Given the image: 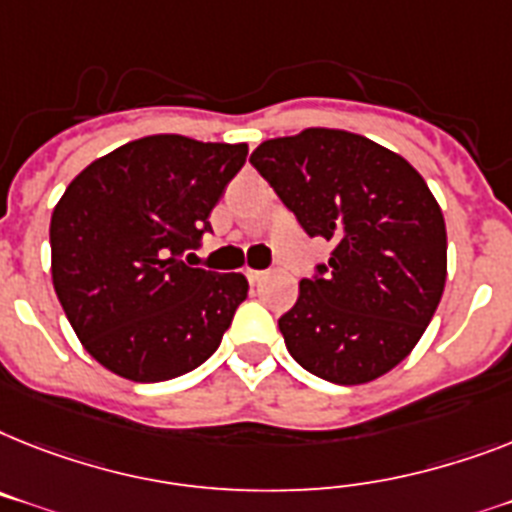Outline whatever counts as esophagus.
<instances>
[{"label":"esophagus","instance_id":"1","mask_svg":"<svg viewBox=\"0 0 512 512\" xmlns=\"http://www.w3.org/2000/svg\"><path fill=\"white\" fill-rule=\"evenodd\" d=\"M246 277H248V282H261L266 277V272H261V269H248Z\"/></svg>","mask_w":512,"mask_h":512}]
</instances>
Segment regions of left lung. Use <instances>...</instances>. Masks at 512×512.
Instances as JSON below:
<instances>
[{"mask_svg":"<svg viewBox=\"0 0 512 512\" xmlns=\"http://www.w3.org/2000/svg\"><path fill=\"white\" fill-rule=\"evenodd\" d=\"M251 164L308 238L335 246L280 316L290 356L335 384L395 369L447 277L445 217L424 177L395 151L329 128L264 141Z\"/></svg>","mask_w":512,"mask_h":512,"instance_id":"left-lung-1","label":"left lung"}]
</instances>
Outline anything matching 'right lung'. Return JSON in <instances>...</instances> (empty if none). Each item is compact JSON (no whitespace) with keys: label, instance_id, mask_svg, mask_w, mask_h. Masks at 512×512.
Instances as JSON below:
<instances>
[{"label":"right lung","instance_id":"add662e5","mask_svg":"<svg viewBox=\"0 0 512 512\" xmlns=\"http://www.w3.org/2000/svg\"><path fill=\"white\" fill-rule=\"evenodd\" d=\"M246 143L149 135L91 162L54 206L52 282L83 348L117 377L167 382L219 348L248 280L188 266Z\"/></svg>","mask_w":512,"mask_h":512}]
</instances>
